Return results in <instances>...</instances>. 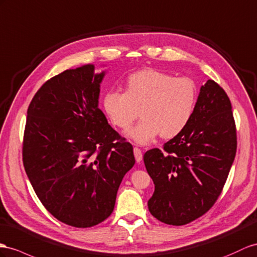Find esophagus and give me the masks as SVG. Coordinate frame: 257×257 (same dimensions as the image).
Instances as JSON below:
<instances>
[{"label":"esophagus","instance_id":"esophagus-1","mask_svg":"<svg viewBox=\"0 0 257 257\" xmlns=\"http://www.w3.org/2000/svg\"><path fill=\"white\" fill-rule=\"evenodd\" d=\"M134 154H135V157H136V161L138 163L142 161V152H141V150L139 148L134 149Z\"/></svg>","mask_w":257,"mask_h":257}]
</instances>
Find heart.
I'll return each mask as SVG.
<instances>
[{
	"label": "heart",
	"instance_id": "heart-1",
	"mask_svg": "<svg viewBox=\"0 0 257 257\" xmlns=\"http://www.w3.org/2000/svg\"><path fill=\"white\" fill-rule=\"evenodd\" d=\"M196 84L191 79L175 78L148 68L129 76L126 92L111 90L103 97V107L116 127L128 129L140 114L128 137L138 144H149L161 135L170 139L191 121L197 103Z\"/></svg>",
	"mask_w": 257,
	"mask_h": 257
}]
</instances>
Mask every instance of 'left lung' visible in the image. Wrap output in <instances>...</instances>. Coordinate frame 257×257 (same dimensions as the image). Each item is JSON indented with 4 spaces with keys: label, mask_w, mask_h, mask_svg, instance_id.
I'll return each mask as SVG.
<instances>
[{
    "label": "left lung",
    "mask_w": 257,
    "mask_h": 257,
    "mask_svg": "<svg viewBox=\"0 0 257 257\" xmlns=\"http://www.w3.org/2000/svg\"><path fill=\"white\" fill-rule=\"evenodd\" d=\"M236 131L229 97L218 83L200 89L187 128L152 149L143 161L155 190L150 213L167 225L182 226L212 207L220 195L234 161Z\"/></svg>",
    "instance_id": "8db88e82"
}]
</instances>
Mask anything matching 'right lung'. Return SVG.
<instances>
[{
	"mask_svg": "<svg viewBox=\"0 0 257 257\" xmlns=\"http://www.w3.org/2000/svg\"><path fill=\"white\" fill-rule=\"evenodd\" d=\"M105 71L94 65L67 69L38 90L27 110L23 162L43 206L77 228L113 213L123 176L134 167V148L98 108Z\"/></svg>",
	"mask_w": 257,
	"mask_h": 257,
	"instance_id": "obj_1",
	"label": "right lung"
}]
</instances>
